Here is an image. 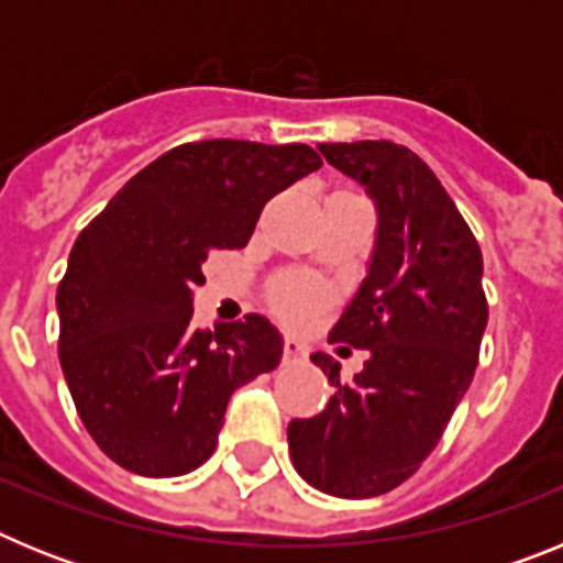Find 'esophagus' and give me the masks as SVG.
Returning <instances> with one entry per match:
<instances>
[{"mask_svg": "<svg viewBox=\"0 0 563 563\" xmlns=\"http://www.w3.org/2000/svg\"><path fill=\"white\" fill-rule=\"evenodd\" d=\"M307 355V343L298 341V338L287 335L285 338V361H301Z\"/></svg>", "mask_w": 563, "mask_h": 563, "instance_id": "1", "label": "esophagus"}]
</instances>
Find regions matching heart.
<instances>
[{
	"label": "heart",
	"mask_w": 563,
	"mask_h": 563,
	"mask_svg": "<svg viewBox=\"0 0 563 563\" xmlns=\"http://www.w3.org/2000/svg\"><path fill=\"white\" fill-rule=\"evenodd\" d=\"M318 296L321 290L312 282H290L276 292V307L290 318H305L316 310Z\"/></svg>",
	"instance_id": "obj_1"
}]
</instances>
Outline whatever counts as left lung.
I'll return each mask as SVG.
<instances>
[{
    "label": "left lung",
    "instance_id": "obj_1",
    "mask_svg": "<svg viewBox=\"0 0 563 563\" xmlns=\"http://www.w3.org/2000/svg\"><path fill=\"white\" fill-rule=\"evenodd\" d=\"M318 152L363 186L377 213L366 276L332 338L366 350L363 369L341 383L310 420H292L287 442L307 485L341 499L389 494L434 451L465 397L487 327L482 251L426 163L391 141L321 143ZM343 350V346H338Z\"/></svg>",
    "mask_w": 563,
    "mask_h": 563
}]
</instances>
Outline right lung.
<instances>
[{
    "mask_svg": "<svg viewBox=\"0 0 563 563\" xmlns=\"http://www.w3.org/2000/svg\"><path fill=\"white\" fill-rule=\"evenodd\" d=\"M321 168L305 143H186L137 172L78 233L58 285V361L103 454L180 476L213 454L228 400L273 372L285 338L265 316L191 324L211 251L245 247L273 194Z\"/></svg>",
    "mask_w": 563,
    "mask_h": 563,
    "instance_id": "right-lung-1",
    "label": "right lung"
}]
</instances>
